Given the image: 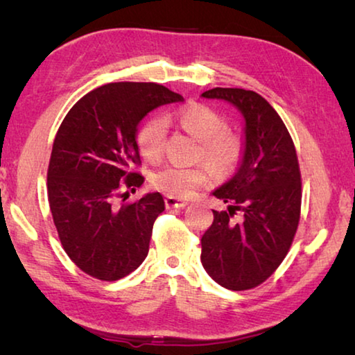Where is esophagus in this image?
I'll return each mask as SVG.
<instances>
[{"instance_id":"obj_1","label":"esophagus","mask_w":355,"mask_h":355,"mask_svg":"<svg viewBox=\"0 0 355 355\" xmlns=\"http://www.w3.org/2000/svg\"><path fill=\"white\" fill-rule=\"evenodd\" d=\"M164 202H166L167 208H184L186 205H188V202L186 200L177 199V197H172V196H167Z\"/></svg>"}]
</instances>
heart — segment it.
<instances>
[{
	"label": "heart",
	"mask_w": 355,
	"mask_h": 355,
	"mask_svg": "<svg viewBox=\"0 0 355 355\" xmlns=\"http://www.w3.org/2000/svg\"><path fill=\"white\" fill-rule=\"evenodd\" d=\"M177 119L182 127L200 141V155L218 172L230 171L236 164L241 153L238 137L225 133V120L211 107L203 105H189L178 111ZM167 122L164 117H153L141 128L137 135V146L144 158L159 159L163 155ZM211 171L207 164L182 166L167 164L153 173L155 188L177 199H186L194 194L197 188L205 184Z\"/></svg>",
	"instance_id": "heart-1"
}]
</instances>
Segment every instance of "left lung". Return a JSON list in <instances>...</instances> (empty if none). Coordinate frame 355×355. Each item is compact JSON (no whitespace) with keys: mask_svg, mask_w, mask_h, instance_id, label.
I'll use <instances>...</instances> for the list:
<instances>
[{"mask_svg":"<svg viewBox=\"0 0 355 355\" xmlns=\"http://www.w3.org/2000/svg\"><path fill=\"white\" fill-rule=\"evenodd\" d=\"M200 97L222 100L243 116V150L236 172L213 191L227 211H213L202 236V264L227 290L263 284L284 261L300 216V172L296 148L284 120L261 95L214 87ZM243 211L241 221L232 214Z\"/></svg>","mask_w":355,"mask_h":355,"instance_id":"obj_1","label":"left lung"}]
</instances>
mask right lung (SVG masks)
I'll return each instance as SVG.
<instances>
[{"label": "right lung", "mask_w": 355, "mask_h": 355, "mask_svg": "<svg viewBox=\"0 0 355 355\" xmlns=\"http://www.w3.org/2000/svg\"><path fill=\"white\" fill-rule=\"evenodd\" d=\"M183 101L156 83H110L76 101L62 120L48 166V202L70 260L100 280H119L148 254L153 222L164 211L159 192L131 205H114L122 182L139 188L144 177L137 127L155 107ZM127 194V192H125Z\"/></svg>", "instance_id": "1"}]
</instances>
